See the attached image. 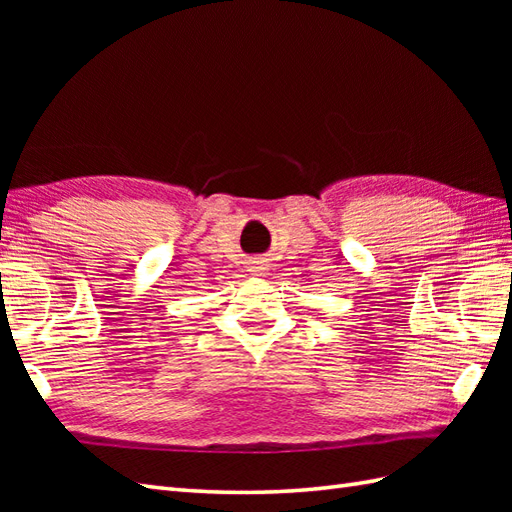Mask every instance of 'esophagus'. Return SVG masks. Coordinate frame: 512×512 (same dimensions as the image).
<instances>
[{
    "mask_svg": "<svg viewBox=\"0 0 512 512\" xmlns=\"http://www.w3.org/2000/svg\"><path fill=\"white\" fill-rule=\"evenodd\" d=\"M266 270H268L266 259H253V262H250V275H255V277H264V275H266Z\"/></svg>",
    "mask_w": 512,
    "mask_h": 512,
    "instance_id": "esophagus-1",
    "label": "esophagus"
}]
</instances>
